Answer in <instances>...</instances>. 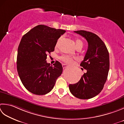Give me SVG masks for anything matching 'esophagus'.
I'll use <instances>...</instances> for the list:
<instances>
[{"instance_id":"esophagus-1","label":"esophagus","mask_w":124,"mask_h":124,"mask_svg":"<svg viewBox=\"0 0 124 124\" xmlns=\"http://www.w3.org/2000/svg\"><path fill=\"white\" fill-rule=\"evenodd\" d=\"M62 67H63V68L65 69V68H66L68 67V65L66 64H62Z\"/></svg>"}]
</instances>
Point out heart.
Returning a JSON list of instances; mask_svg holds the SVG:
<instances>
[{"instance_id": "1", "label": "heart", "mask_w": 124, "mask_h": 124, "mask_svg": "<svg viewBox=\"0 0 124 124\" xmlns=\"http://www.w3.org/2000/svg\"><path fill=\"white\" fill-rule=\"evenodd\" d=\"M60 40H61V39H59V40L57 41L56 46H57L59 45ZM75 46H76V48L79 47H83V42H82V41L81 40H80L79 39L75 40ZM60 59L63 62L66 63H71L72 62V61H73V59H72V57L67 55L62 56L60 57Z\"/></svg>"}]
</instances>
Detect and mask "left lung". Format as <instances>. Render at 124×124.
<instances>
[{
	"label": "left lung",
	"mask_w": 124,
	"mask_h": 124,
	"mask_svg": "<svg viewBox=\"0 0 124 124\" xmlns=\"http://www.w3.org/2000/svg\"><path fill=\"white\" fill-rule=\"evenodd\" d=\"M74 32L88 41V50L80 64L86 72L77 83L69 84V88L76 97L90 99L101 93L107 80L110 68L109 53L105 43L95 34L83 30Z\"/></svg>",
	"instance_id": "left-lung-1"
}]
</instances>
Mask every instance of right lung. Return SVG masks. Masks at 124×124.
<instances>
[{"label": "right lung", "mask_w": 124, "mask_h": 124, "mask_svg": "<svg viewBox=\"0 0 124 124\" xmlns=\"http://www.w3.org/2000/svg\"><path fill=\"white\" fill-rule=\"evenodd\" d=\"M65 32L64 30L40 25L22 38L18 49L17 70L22 83L31 93L43 95L49 93L62 74L61 63L56 61L53 66L46 59Z\"/></svg>", "instance_id": "obj_1"}]
</instances>
